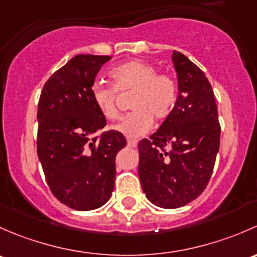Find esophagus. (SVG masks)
I'll return each instance as SVG.
<instances>
[{"instance_id":"1","label":"esophagus","mask_w":257,"mask_h":257,"mask_svg":"<svg viewBox=\"0 0 257 257\" xmlns=\"http://www.w3.org/2000/svg\"><path fill=\"white\" fill-rule=\"evenodd\" d=\"M127 145H128V147H136L137 146V141L136 140H132V139H127Z\"/></svg>"}]
</instances>
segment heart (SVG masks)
<instances>
[{
    "label": "heart",
    "mask_w": 257,
    "mask_h": 257,
    "mask_svg": "<svg viewBox=\"0 0 257 257\" xmlns=\"http://www.w3.org/2000/svg\"><path fill=\"white\" fill-rule=\"evenodd\" d=\"M152 64L130 60L110 71V78L118 91H135L132 112L116 123L113 128L130 139H137L152 127L153 117L165 120L177 101V84L168 74H157ZM96 83L91 88V99L96 109L107 120L117 117L116 90Z\"/></svg>",
    "instance_id": "1"
}]
</instances>
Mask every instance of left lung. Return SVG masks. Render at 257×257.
I'll list each match as a JSON object with an SVG mask.
<instances>
[{
    "instance_id": "1",
    "label": "left lung",
    "mask_w": 257,
    "mask_h": 257,
    "mask_svg": "<svg viewBox=\"0 0 257 257\" xmlns=\"http://www.w3.org/2000/svg\"><path fill=\"white\" fill-rule=\"evenodd\" d=\"M178 96L161 127L139 144V177L152 204L176 209L199 197L220 146V125L210 83L194 63L173 50Z\"/></svg>"
}]
</instances>
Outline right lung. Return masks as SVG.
Returning <instances> with one entry per match:
<instances>
[{
  "label": "right lung",
  "mask_w": 257,
  "mask_h": 257,
  "mask_svg": "<svg viewBox=\"0 0 257 257\" xmlns=\"http://www.w3.org/2000/svg\"><path fill=\"white\" fill-rule=\"evenodd\" d=\"M110 59L76 55L50 76L39 97V162L54 197L75 210H94L110 199L116 155L127 144L121 132H102L106 118L91 99L95 76Z\"/></svg>",
  "instance_id": "right-lung-1"
}]
</instances>
